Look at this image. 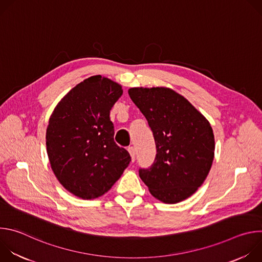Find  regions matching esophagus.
Instances as JSON below:
<instances>
[{
  "instance_id": "obj_1",
  "label": "esophagus",
  "mask_w": 262,
  "mask_h": 262,
  "mask_svg": "<svg viewBox=\"0 0 262 262\" xmlns=\"http://www.w3.org/2000/svg\"><path fill=\"white\" fill-rule=\"evenodd\" d=\"M127 150H128L130 157H132V161L135 162V161H136V149H135V147L129 146V147L127 148Z\"/></svg>"
}]
</instances>
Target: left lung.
<instances>
[{"label": "left lung", "instance_id": "left-lung-1", "mask_svg": "<svg viewBox=\"0 0 262 262\" xmlns=\"http://www.w3.org/2000/svg\"><path fill=\"white\" fill-rule=\"evenodd\" d=\"M128 94L147 119L157 148L154 163L139 176L165 203L192 196L205 180L214 155V137L205 117L168 88H132Z\"/></svg>", "mask_w": 262, "mask_h": 262}]
</instances>
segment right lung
<instances>
[{"mask_svg":"<svg viewBox=\"0 0 262 262\" xmlns=\"http://www.w3.org/2000/svg\"><path fill=\"white\" fill-rule=\"evenodd\" d=\"M121 95L120 85L94 76L71 89L50 118L47 148L52 169L64 188L82 199L106 193L132 161L115 143L110 119Z\"/></svg>","mask_w":262,"mask_h":262,"instance_id":"obj_1","label":"right lung"}]
</instances>
